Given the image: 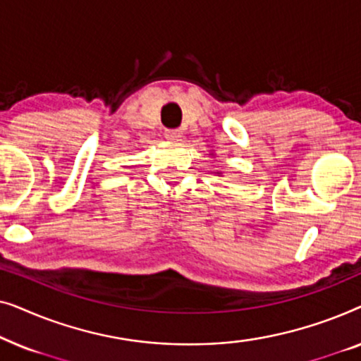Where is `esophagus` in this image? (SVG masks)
I'll list each match as a JSON object with an SVG mask.
<instances>
[{
	"label": "esophagus",
	"instance_id": "34e87169",
	"mask_svg": "<svg viewBox=\"0 0 361 361\" xmlns=\"http://www.w3.org/2000/svg\"><path fill=\"white\" fill-rule=\"evenodd\" d=\"M164 136L171 141H179L182 137V131L180 130H166Z\"/></svg>",
	"mask_w": 361,
	"mask_h": 361
}]
</instances>
